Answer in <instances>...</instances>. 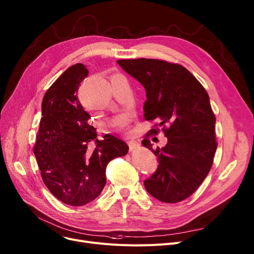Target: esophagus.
I'll return each instance as SVG.
<instances>
[{
    "instance_id": "34e87169",
    "label": "esophagus",
    "mask_w": 254,
    "mask_h": 254,
    "mask_svg": "<svg viewBox=\"0 0 254 254\" xmlns=\"http://www.w3.org/2000/svg\"><path fill=\"white\" fill-rule=\"evenodd\" d=\"M127 143H128V147H129V150H130V151L135 150V149H137V148L140 147L139 142L136 141V140H129Z\"/></svg>"
}]
</instances>
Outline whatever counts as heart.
<instances>
[{"mask_svg": "<svg viewBox=\"0 0 254 254\" xmlns=\"http://www.w3.org/2000/svg\"><path fill=\"white\" fill-rule=\"evenodd\" d=\"M126 124H127V119H124L123 122H122V125H123V126H125Z\"/></svg>", "mask_w": 254, "mask_h": 254, "instance_id": "b5f03b06", "label": "heart"}]
</instances>
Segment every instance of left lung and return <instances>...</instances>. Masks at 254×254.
I'll list each match as a JSON object with an SVG mask.
<instances>
[{"label": "left lung", "instance_id": "obj_1", "mask_svg": "<svg viewBox=\"0 0 254 254\" xmlns=\"http://www.w3.org/2000/svg\"><path fill=\"white\" fill-rule=\"evenodd\" d=\"M117 64L146 90L144 118L159 122L142 141L158 161L156 172L144 181L145 189L161 202H181L205 180L217 148L216 119L208 93L179 64L153 59L118 60ZM157 124L164 126L168 143L152 150L149 134H157Z\"/></svg>", "mask_w": 254, "mask_h": 254}]
</instances>
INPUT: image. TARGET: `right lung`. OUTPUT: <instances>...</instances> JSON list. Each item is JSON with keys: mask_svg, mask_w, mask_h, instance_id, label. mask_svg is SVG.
Wrapping results in <instances>:
<instances>
[{"mask_svg": "<svg viewBox=\"0 0 254 254\" xmlns=\"http://www.w3.org/2000/svg\"><path fill=\"white\" fill-rule=\"evenodd\" d=\"M88 70L83 64L66 69L45 92L42 118L34 145L41 177L49 191L64 204L83 206L93 201L106 184V167L128 152V146L114 136L98 139L88 124L90 115L77 97ZM93 140L96 148L88 144Z\"/></svg>", "mask_w": 254, "mask_h": 254, "instance_id": "obj_1", "label": "right lung"}]
</instances>
